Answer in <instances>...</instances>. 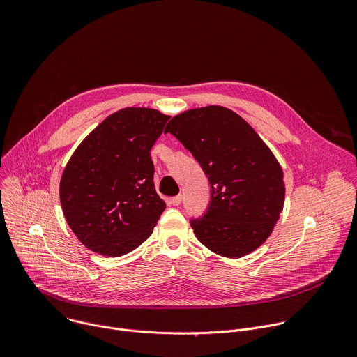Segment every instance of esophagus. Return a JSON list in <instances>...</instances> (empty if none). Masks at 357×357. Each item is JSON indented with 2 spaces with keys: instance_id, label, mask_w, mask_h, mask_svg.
<instances>
[{
  "instance_id": "1",
  "label": "esophagus",
  "mask_w": 357,
  "mask_h": 357,
  "mask_svg": "<svg viewBox=\"0 0 357 357\" xmlns=\"http://www.w3.org/2000/svg\"><path fill=\"white\" fill-rule=\"evenodd\" d=\"M181 202H182V195H178V196H174L172 199H171V203L174 206H178V205H181Z\"/></svg>"
}]
</instances>
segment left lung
<instances>
[{"label":"left lung","mask_w":357,"mask_h":357,"mask_svg":"<svg viewBox=\"0 0 357 357\" xmlns=\"http://www.w3.org/2000/svg\"><path fill=\"white\" fill-rule=\"evenodd\" d=\"M171 132L190 151L211 183V200L190 226L197 240L238 259L271 234L284 206V175L273 152L240 116L220 106L174 117Z\"/></svg>","instance_id":"left-lung-1"}]
</instances>
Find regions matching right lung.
I'll use <instances>...</instances> for the list:
<instances>
[{"instance_id":"right-lung-1","label":"right lung","mask_w":357,"mask_h":357,"mask_svg":"<svg viewBox=\"0 0 357 357\" xmlns=\"http://www.w3.org/2000/svg\"><path fill=\"white\" fill-rule=\"evenodd\" d=\"M168 120L152 109H123L75 151L62 175L61 203L87 248L120 257L151 236L167 205L155 190L149 152Z\"/></svg>"}]
</instances>
